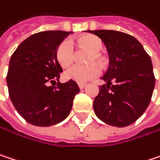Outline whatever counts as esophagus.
<instances>
[{
	"instance_id": "obj_1",
	"label": "esophagus",
	"mask_w": 160,
	"mask_h": 160,
	"mask_svg": "<svg viewBox=\"0 0 160 160\" xmlns=\"http://www.w3.org/2000/svg\"><path fill=\"white\" fill-rule=\"evenodd\" d=\"M78 85H79V87H80V89H84L86 86H87V83H84V82H81V83H78Z\"/></svg>"
}]
</instances>
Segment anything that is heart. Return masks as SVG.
<instances>
[{"label": "heart", "instance_id": "1", "mask_svg": "<svg viewBox=\"0 0 160 160\" xmlns=\"http://www.w3.org/2000/svg\"><path fill=\"white\" fill-rule=\"evenodd\" d=\"M80 43L92 50L93 55L91 58V61H102L100 52L103 48V43L99 37L95 36H85L80 38ZM56 58L58 62L62 67H68L75 58V50L73 42L70 39L63 40L57 48ZM101 74V68L96 64L90 66L73 65L65 72L66 79L74 80L76 82H86L98 77Z\"/></svg>", "mask_w": 160, "mask_h": 160}]
</instances>
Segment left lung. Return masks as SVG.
<instances>
[{
  "label": "left lung",
  "instance_id": "1",
  "mask_svg": "<svg viewBox=\"0 0 160 160\" xmlns=\"http://www.w3.org/2000/svg\"><path fill=\"white\" fill-rule=\"evenodd\" d=\"M101 38L109 54V68L102 76L93 109L102 122L117 127L135 123L148 108L155 87L149 55L134 37L113 30H88ZM116 84L112 85L111 80Z\"/></svg>",
  "mask_w": 160,
  "mask_h": 160
}]
</instances>
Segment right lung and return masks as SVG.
<instances>
[{
    "instance_id": "1",
    "label": "right lung",
    "mask_w": 160,
    "mask_h": 160,
    "mask_svg": "<svg viewBox=\"0 0 160 160\" xmlns=\"http://www.w3.org/2000/svg\"><path fill=\"white\" fill-rule=\"evenodd\" d=\"M69 34L59 30L34 34L11 57L6 77L9 96L19 114L33 125L51 126L62 122L80 92L74 80L58 82L62 68L56 50ZM54 82L57 86H49Z\"/></svg>"
}]
</instances>
